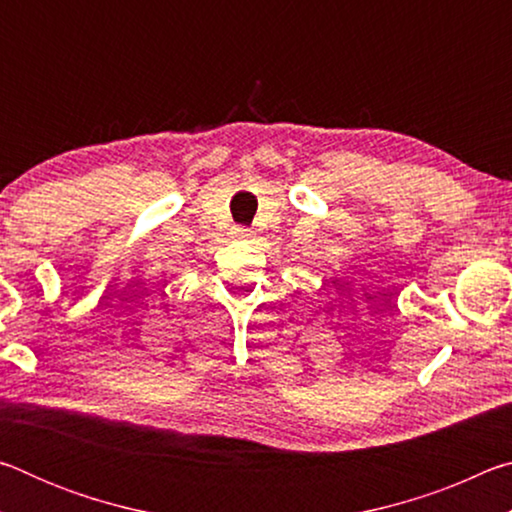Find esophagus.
I'll use <instances>...</instances> for the list:
<instances>
[{
	"mask_svg": "<svg viewBox=\"0 0 512 512\" xmlns=\"http://www.w3.org/2000/svg\"><path fill=\"white\" fill-rule=\"evenodd\" d=\"M248 228H239V225H237V228L235 230H232V235H235L237 239H246L248 237Z\"/></svg>",
	"mask_w": 512,
	"mask_h": 512,
	"instance_id": "34e87169",
	"label": "esophagus"
}]
</instances>
